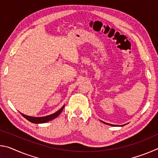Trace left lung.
Instances as JSON below:
<instances>
[{
  "instance_id": "obj_1",
  "label": "left lung",
  "mask_w": 158,
  "mask_h": 158,
  "mask_svg": "<svg viewBox=\"0 0 158 158\" xmlns=\"http://www.w3.org/2000/svg\"><path fill=\"white\" fill-rule=\"evenodd\" d=\"M101 121L102 123H105V124H106V125H111V126H114V127H119V125L109 124V123H105V122H104V121ZM124 125H120V126H124Z\"/></svg>"
}]
</instances>
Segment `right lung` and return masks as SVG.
I'll return each instance as SVG.
<instances>
[{
  "instance_id": "obj_1",
  "label": "right lung",
  "mask_w": 158,
  "mask_h": 158,
  "mask_svg": "<svg viewBox=\"0 0 158 158\" xmlns=\"http://www.w3.org/2000/svg\"><path fill=\"white\" fill-rule=\"evenodd\" d=\"M65 107V105H63L62 107H61L59 110L57 111L56 112H55L54 114H52L51 115H49V116H43V117H34V116H27V115H25L22 113H20L22 116L25 118L26 119H27L28 121H29L33 123H47L48 121H51V120H53L56 118L58 115H59L61 111H63V109Z\"/></svg>"
}]
</instances>
